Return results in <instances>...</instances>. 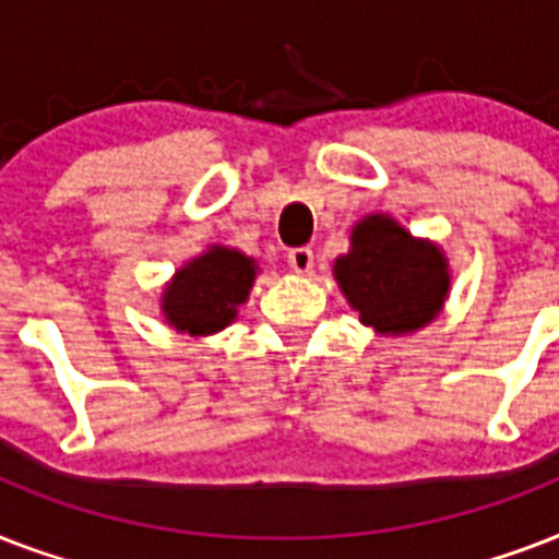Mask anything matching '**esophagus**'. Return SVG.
Returning a JSON list of instances; mask_svg holds the SVG:
<instances>
[{"label":"esophagus","instance_id":"34e87169","mask_svg":"<svg viewBox=\"0 0 559 559\" xmlns=\"http://www.w3.org/2000/svg\"><path fill=\"white\" fill-rule=\"evenodd\" d=\"M287 263H289V270L298 272V275H310V272H313V249H307V246L289 249Z\"/></svg>","mask_w":559,"mask_h":559}]
</instances>
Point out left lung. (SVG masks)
I'll list each match as a JSON object with an SVG mask.
<instances>
[{
    "label": "left lung",
    "mask_w": 559,
    "mask_h": 559,
    "mask_svg": "<svg viewBox=\"0 0 559 559\" xmlns=\"http://www.w3.org/2000/svg\"><path fill=\"white\" fill-rule=\"evenodd\" d=\"M333 278L359 322L380 336L424 331L441 316L452 287L441 246L382 211L354 223L348 252L333 261Z\"/></svg>",
    "instance_id": "left-lung-1"
}]
</instances>
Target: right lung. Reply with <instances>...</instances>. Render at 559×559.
<instances>
[{
    "label": "right lung",
    "mask_w": 559,
    "mask_h": 559,
    "mask_svg": "<svg viewBox=\"0 0 559 559\" xmlns=\"http://www.w3.org/2000/svg\"><path fill=\"white\" fill-rule=\"evenodd\" d=\"M258 270V261L235 246L209 243L162 287L159 310L165 322L188 336L226 331L249 301Z\"/></svg>",
    "instance_id": "add662e5"
}]
</instances>
